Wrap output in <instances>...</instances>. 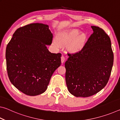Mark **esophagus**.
Here are the masks:
<instances>
[{"mask_svg": "<svg viewBox=\"0 0 120 120\" xmlns=\"http://www.w3.org/2000/svg\"><path fill=\"white\" fill-rule=\"evenodd\" d=\"M61 62L64 63V60H65V57L64 56H62L61 57Z\"/></svg>", "mask_w": 120, "mask_h": 120, "instance_id": "obj_1", "label": "esophagus"}]
</instances>
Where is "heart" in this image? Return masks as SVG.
Instances as JSON below:
<instances>
[{"label":"heart","mask_w":120,"mask_h":120,"mask_svg":"<svg viewBox=\"0 0 120 120\" xmlns=\"http://www.w3.org/2000/svg\"><path fill=\"white\" fill-rule=\"evenodd\" d=\"M79 31L76 30H73L68 32L62 33L59 36L58 40L61 44H67L71 42L70 44V49L72 50H78L82 47L85 40L84 34L78 35Z\"/></svg>","instance_id":"b5f03b06"}]
</instances>
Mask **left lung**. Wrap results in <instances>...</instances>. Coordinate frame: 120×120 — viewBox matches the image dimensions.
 <instances>
[{
  "mask_svg": "<svg viewBox=\"0 0 120 120\" xmlns=\"http://www.w3.org/2000/svg\"><path fill=\"white\" fill-rule=\"evenodd\" d=\"M93 33L84 47L68 53L65 62L69 92L76 97L91 96L106 86L114 60L110 38L102 28L92 26Z\"/></svg>",
  "mask_w": 120,
  "mask_h": 120,
  "instance_id": "obj_1",
  "label": "left lung"
}]
</instances>
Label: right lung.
Returning a JSON list of instances; mask_svg holds the SVG:
<instances>
[{"instance_id": "add662e5", "label": "right lung", "mask_w": 120, "mask_h": 120, "mask_svg": "<svg viewBox=\"0 0 120 120\" xmlns=\"http://www.w3.org/2000/svg\"><path fill=\"white\" fill-rule=\"evenodd\" d=\"M52 38L48 25L33 23L16 30L7 44L8 76L24 94L36 96L43 93L60 66L61 54L52 53L46 47L51 44Z\"/></svg>"}]
</instances>
